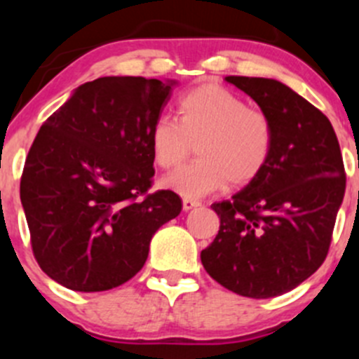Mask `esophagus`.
<instances>
[{"label": "esophagus", "instance_id": "34e87169", "mask_svg": "<svg viewBox=\"0 0 359 359\" xmlns=\"http://www.w3.org/2000/svg\"><path fill=\"white\" fill-rule=\"evenodd\" d=\"M196 206H200V201H196V200H187V198L182 201V208L186 210V212H189V210L196 208Z\"/></svg>", "mask_w": 359, "mask_h": 359}]
</instances>
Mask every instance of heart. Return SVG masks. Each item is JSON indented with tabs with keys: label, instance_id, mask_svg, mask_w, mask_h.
<instances>
[{
	"label": "heart",
	"instance_id": "obj_1",
	"mask_svg": "<svg viewBox=\"0 0 359 359\" xmlns=\"http://www.w3.org/2000/svg\"><path fill=\"white\" fill-rule=\"evenodd\" d=\"M177 116L179 121L170 116L153 121L151 156L159 168H173L194 144L198 159L168 173L161 180L165 189L193 200L227 182L247 186L266 170L274 147L273 121L233 90L215 83L196 86L180 97Z\"/></svg>",
	"mask_w": 359,
	"mask_h": 359
}]
</instances>
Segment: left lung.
<instances>
[{"label":"left lung","mask_w":359,"mask_h":359,"mask_svg":"<svg viewBox=\"0 0 359 359\" xmlns=\"http://www.w3.org/2000/svg\"><path fill=\"white\" fill-rule=\"evenodd\" d=\"M226 81L269 116L274 147L253 182L212 205L220 227L201 262L227 290L269 299L299 287L327 259L346 172L334 126L304 97L269 78Z\"/></svg>","instance_id":"8db88e82"}]
</instances>
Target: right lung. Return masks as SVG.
Masks as SVG:
<instances>
[{"mask_svg":"<svg viewBox=\"0 0 359 359\" xmlns=\"http://www.w3.org/2000/svg\"><path fill=\"white\" fill-rule=\"evenodd\" d=\"M175 81L106 76L78 86L39 128L20 179L32 253L69 290L126 283L154 233L175 219L173 191L149 194V128Z\"/></svg>","mask_w":359,"mask_h":359,"instance_id":"add662e5","label":"right lung"}]
</instances>
